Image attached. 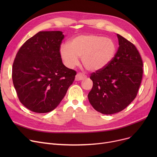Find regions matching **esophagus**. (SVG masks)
Segmentation results:
<instances>
[{
	"label": "esophagus",
	"mask_w": 157,
	"mask_h": 157,
	"mask_svg": "<svg viewBox=\"0 0 157 157\" xmlns=\"http://www.w3.org/2000/svg\"><path fill=\"white\" fill-rule=\"evenodd\" d=\"M86 78V76L85 74L82 73H78L76 76L75 80L76 81H81V80H84Z\"/></svg>",
	"instance_id": "obj_1"
}]
</instances>
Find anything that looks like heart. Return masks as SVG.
Listing matches in <instances>:
<instances>
[{"instance_id":"obj_1","label":"heart","mask_w":157,"mask_h":157,"mask_svg":"<svg viewBox=\"0 0 157 157\" xmlns=\"http://www.w3.org/2000/svg\"><path fill=\"white\" fill-rule=\"evenodd\" d=\"M117 46L109 39L97 35H80L67 44H62L60 53L65 65L73 68L78 63V57L88 71H97L105 67L114 59Z\"/></svg>"}]
</instances>
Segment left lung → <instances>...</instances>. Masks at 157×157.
I'll use <instances>...</instances> for the list:
<instances>
[{"mask_svg": "<svg viewBox=\"0 0 157 157\" xmlns=\"http://www.w3.org/2000/svg\"><path fill=\"white\" fill-rule=\"evenodd\" d=\"M119 48L113 60L91 74L93 87L88 95L98 112L112 114L126 108L136 97L141 83L143 63L136 47L117 34Z\"/></svg>", "mask_w": 157, "mask_h": 157, "instance_id": "obj_1", "label": "left lung"}]
</instances>
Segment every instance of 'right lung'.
<instances>
[{"label": "right lung", "instance_id": "add662e5", "mask_svg": "<svg viewBox=\"0 0 157 157\" xmlns=\"http://www.w3.org/2000/svg\"><path fill=\"white\" fill-rule=\"evenodd\" d=\"M60 31H42L29 39L16 55L12 69L14 88L20 102L37 113L59 105L75 79L76 72L63 64Z\"/></svg>", "mask_w": 157, "mask_h": 157}]
</instances>
